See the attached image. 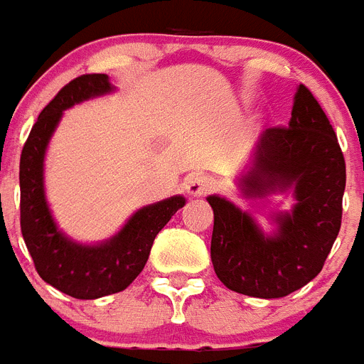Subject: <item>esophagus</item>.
I'll return each instance as SVG.
<instances>
[{
  "mask_svg": "<svg viewBox=\"0 0 364 364\" xmlns=\"http://www.w3.org/2000/svg\"><path fill=\"white\" fill-rule=\"evenodd\" d=\"M215 188V182L210 178V176L205 175H197V176H191L188 180V184H186V189L191 197H205L208 193L213 191Z\"/></svg>",
  "mask_w": 364,
  "mask_h": 364,
  "instance_id": "esophagus-1",
  "label": "esophagus"
}]
</instances>
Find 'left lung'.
I'll use <instances>...</instances> for the list:
<instances>
[{
  "mask_svg": "<svg viewBox=\"0 0 364 364\" xmlns=\"http://www.w3.org/2000/svg\"><path fill=\"white\" fill-rule=\"evenodd\" d=\"M295 188L279 233L264 237L247 213L210 197L211 260L217 277L237 294L260 299L290 295L319 275L343 218L346 164L337 134L306 85H299L290 124L262 131L253 167L242 178L247 197Z\"/></svg>",
  "mask_w": 364,
  "mask_h": 364,
  "instance_id": "8db88e82",
  "label": "left lung"
}]
</instances>
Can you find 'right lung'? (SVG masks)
<instances>
[{
	"label": "right lung",
	"instance_id": "obj_1",
	"mask_svg": "<svg viewBox=\"0 0 364 364\" xmlns=\"http://www.w3.org/2000/svg\"><path fill=\"white\" fill-rule=\"evenodd\" d=\"M112 91L107 74H82L60 89L32 125L19 159V224L38 275L74 299L125 290L149 259L154 237L186 204L171 197L136 211L124 230L100 246H80L56 230L43 193V156L62 112Z\"/></svg>",
	"mask_w": 364,
	"mask_h": 364
}]
</instances>
